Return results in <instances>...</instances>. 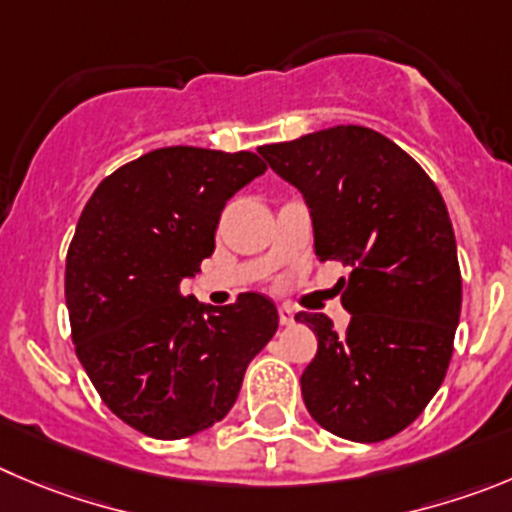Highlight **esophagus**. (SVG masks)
Wrapping results in <instances>:
<instances>
[{"label": "esophagus", "mask_w": 512, "mask_h": 512, "mask_svg": "<svg viewBox=\"0 0 512 512\" xmlns=\"http://www.w3.org/2000/svg\"><path fill=\"white\" fill-rule=\"evenodd\" d=\"M278 315H280V326H293L295 323V313L293 308H288V305H280Z\"/></svg>", "instance_id": "1"}]
</instances>
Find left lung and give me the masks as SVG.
<instances>
[{
	"label": "left lung",
	"mask_w": 512,
	"mask_h": 512,
	"mask_svg": "<svg viewBox=\"0 0 512 512\" xmlns=\"http://www.w3.org/2000/svg\"><path fill=\"white\" fill-rule=\"evenodd\" d=\"M260 154L303 194L318 260L351 270L336 285L351 313L346 333L323 313L295 315L318 338L300 376L305 407L336 437H394L442 386L460 323L462 275L442 194L404 148L364 126Z\"/></svg>",
	"instance_id": "left-lung-1"
}]
</instances>
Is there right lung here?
<instances>
[{"label": "right lung", "mask_w": 512, "mask_h": 512, "mask_svg": "<svg viewBox=\"0 0 512 512\" xmlns=\"http://www.w3.org/2000/svg\"><path fill=\"white\" fill-rule=\"evenodd\" d=\"M267 166L250 151L156 148L105 176L65 262L75 353L103 404L154 439L217 424L278 331L260 293L212 308L181 278L214 252L224 204Z\"/></svg>", "instance_id": "1"}]
</instances>
